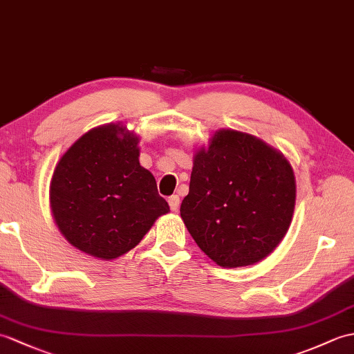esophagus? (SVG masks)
Segmentation results:
<instances>
[{"label":"esophagus","mask_w":354,"mask_h":354,"mask_svg":"<svg viewBox=\"0 0 354 354\" xmlns=\"http://www.w3.org/2000/svg\"><path fill=\"white\" fill-rule=\"evenodd\" d=\"M169 205H170V209H171V211L178 212V209H179V197H178V196L169 197Z\"/></svg>","instance_id":"obj_1"}]
</instances>
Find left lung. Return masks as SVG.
<instances>
[{
  "label": "left lung",
  "mask_w": 354,
  "mask_h": 354,
  "mask_svg": "<svg viewBox=\"0 0 354 354\" xmlns=\"http://www.w3.org/2000/svg\"><path fill=\"white\" fill-rule=\"evenodd\" d=\"M295 207V176L264 140L218 129L193 155L180 218L201 250L225 268L267 258L283 240Z\"/></svg>",
  "instance_id": "1"
}]
</instances>
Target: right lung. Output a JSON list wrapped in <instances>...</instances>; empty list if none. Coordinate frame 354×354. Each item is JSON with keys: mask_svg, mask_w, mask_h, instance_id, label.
Listing matches in <instances>:
<instances>
[{"mask_svg": "<svg viewBox=\"0 0 354 354\" xmlns=\"http://www.w3.org/2000/svg\"><path fill=\"white\" fill-rule=\"evenodd\" d=\"M140 137L122 123L87 131L57 162L49 207L73 248L111 261L143 240L170 211L149 170L140 166Z\"/></svg>", "mask_w": 354, "mask_h": 354, "instance_id": "right-lung-1", "label": "right lung"}]
</instances>
